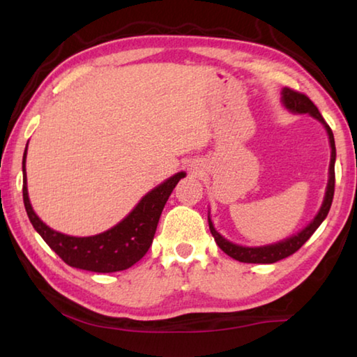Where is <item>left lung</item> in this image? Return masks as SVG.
Returning <instances> with one entry per match:
<instances>
[{
	"label": "left lung",
	"mask_w": 357,
	"mask_h": 357,
	"mask_svg": "<svg viewBox=\"0 0 357 357\" xmlns=\"http://www.w3.org/2000/svg\"><path fill=\"white\" fill-rule=\"evenodd\" d=\"M282 102L289 112L293 113H309L310 116L317 118L319 123H321L326 130H328L329 135V143H331V165H329V181H328V187H326V195L321 208H319L318 214L315 215L309 225H307L302 231H299L294 236L283 239L277 244H271V245H263V247H243L238 244H233L227 241L223 236H220L219 233L215 231V228L213 225L211 219L209 222V229L211 234H213L217 245L227 253L228 257H231L234 259H238L241 263H261V264H269V263H275L279 259L287 258L289 255H293L294 252H298L302 245H304L313 233L317 231V228L321 225V222L326 219L328 215L331 204H332V198H334V189H335V142H334V134L328 124H326L324 118L321 116V113L318 112L317 105L307 98L305 94H302L299 91H294L291 88H283L282 89Z\"/></svg>",
	"instance_id": "left-lung-1"
}]
</instances>
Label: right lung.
<instances>
[{
  "label": "right lung",
  "instance_id": "1",
  "mask_svg": "<svg viewBox=\"0 0 357 357\" xmlns=\"http://www.w3.org/2000/svg\"><path fill=\"white\" fill-rule=\"evenodd\" d=\"M26 149L23 154V203H25L29 222L36 231L50 245V249L72 268L91 271V273H116L134 266L153 244L157 223L164 211L168 197L185 173H176L165 183L148 192L134 211L121 220L118 225L107 231L88 238L68 236L55 231L42 222L31 208L28 198L26 172H25Z\"/></svg>",
  "mask_w": 357,
  "mask_h": 357
}]
</instances>
